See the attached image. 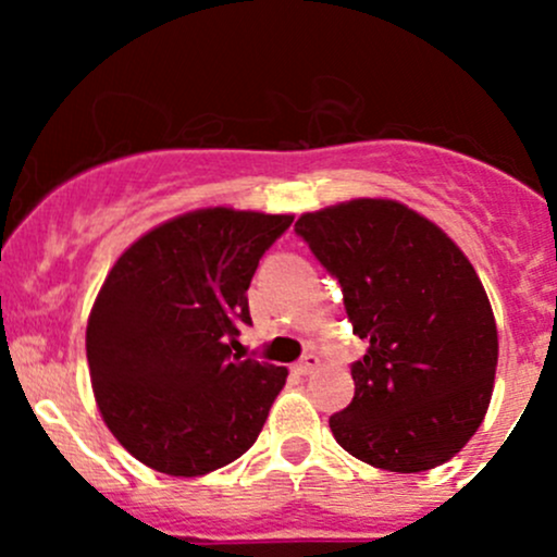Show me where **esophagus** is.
I'll return each instance as SVG.
<instances>
[{
	"label": "esophagus",
	"instance_id": "34e87169",
	"mask_svg": "<svg viewBox=\"0 0 557 557\" xmlns=\"http://www.w3.org/2000/svg\"><path fill=\"white\" fill-rule=\"evenodd\" d=\"M317 367H319L317 356H314V354H306L304 359H300V361L296 363V372H298V374H311Z\"/></svg>",
	"mask_w": 557,
	"mask_h": 557
}]
</instances>
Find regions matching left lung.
<instances>
[{"label":"left lung","instance_id":"obj_1","mask_svg":"<svg viewBox=\"0 0 557 557\" xmlns=\"http://www.w3.org/2000/svg\"><path fill=\"white\" fill-rule=\"evenodd\" d=\"M296 235L343 287L356 393L330 417L337 445L374 469L450 461L492 398L497 327L474 267L434 222L385 198L304 214Z\"/></svg>","mask_w":557,"mask_h":557}]
</instances>
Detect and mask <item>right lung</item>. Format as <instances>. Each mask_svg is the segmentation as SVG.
Segmentation results:
<instances>
[{"label":"right lung","mask_w":557,"mask_h":557,"mask_svg":"<svg viewBox=\"0 0 557 557\" xmlns=\"http://www.w3.org/2000/svg\"><path fill=\"white\" fill-rule=\"evenodd\" d=\"M290 214L198 209L138 238L107 274L86 330L104 424L149 469L201 476L257 443L287 369L240 359L259 259Z\"/></svg>","instance_id":"1"}]
</instances>
